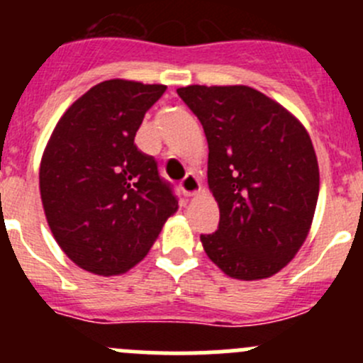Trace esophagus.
Masks as SVG:
<instances>
[{"label": "esophagus", "mask_w": 363, "mask_h": 363, "mask_svg": "<svg viewBox=\"0 0 363 363\" xmlns=\"http://www.w3.org/2000/svg\"><path fill=\"white\" fill-rule=\"evenodd\" d=\"M181 189H182V193H184L186 196H195L196 193L202 189V186H200L199 177H196L195 174H188L181 181Z\"/></svg>", "instance_id": "obj_1"}]
</instances>
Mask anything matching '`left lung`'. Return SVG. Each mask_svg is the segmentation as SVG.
Wrapping results in <instances>:
<instances>
[{
    "label": "left lung",
    "instance_id": "8db88e82",
    "mask_svg": "<svg viewBox=\"0 0 363 363\" xmlns=\"http://www.w3.org/2000/svg\"><path fill=\"white\" fill-rule=\"evenodd\" d=\"M177 94L202 123L208 189L219 228L200 235L208 258L233 279H267L309 235L320 168L303 124L250 86H186Z\"/></svg>",
    "mask_w": 363,
    "mask_h": 363
}]
</instances>
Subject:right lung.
I'll return each instance as SVG.
<instances>
[{"instance_id": "1", "label": "right lung", "mask_w": 363, "mask_h": 363, "mask_svg": "<svg viewBox=\"0 0 363 363\" xmlns=\"http://www.w3.org/2000/svg\"><path fill=\"white\" fill-rule=\"evenodd\" d=\"M167 86L104 80L61 116L40 161V195L57 246L98 276L128 272L147 255L177 199L152 156L135 145Z\"/></svg>"}]
</instances>
